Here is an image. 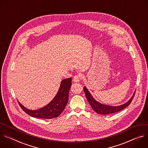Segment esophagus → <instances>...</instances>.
I'll return each mask as SVG.
<instances>
[{"label":"esophagus","instance_id":"obj_1","mask_svg":"<svg viewBox=\"0 0 148 148\" xmlns=\"http://www.w3.org/2000/svg\"><path fill=\"white\" fill-rule=\"evenodd\" d=\"M82 75H75L73 77V81L75 82H79L82 79Z\"/></svg>","mask_w":148,"mask_h":148}]
</instances>
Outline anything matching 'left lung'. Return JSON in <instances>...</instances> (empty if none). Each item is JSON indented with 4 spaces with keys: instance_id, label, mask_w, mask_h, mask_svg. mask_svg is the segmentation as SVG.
Masks as SVG:
<instances>
[{
    "instance_id": "8db88e82",
    "label": "left lung",
    "mask_w": 148,
    "mask_h": 148,
    "mask_svg": "<svg viewBox=\"0 0 148 148\" xmlns=\"http://www.w3.org/2000/svg\"><path fill=\"white\" fill-rule=\"evenodd\" d=\"M84 90L86 97L87 98V100L89 103L90 105L91 106V107L92 108V109L97 113L101 114H108L114 113L118 112L119 111H121L122 109H125V108L127 107L130 105L131 102H132V99H134V97L135 96V92L134 93V95L132 96V97L130 98V99L125 104H123L122 105L118 106H108V105L100 103L99 102L95 101L86 87L84 88Z\"/></svg>"
}]
</instances>
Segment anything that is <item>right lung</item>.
Wrapping results in <instances>:
<instances>
[{"instance_id": "obj_1", "label": "right lung", "mask_w": 148, "mask_h": 148, "mask_svg": "<svg viewBox=\"0 0 148 148\" xmlns=\"http://www.w3.org/2000/svg\"><path fill=\"white\" fill-rule=\"evenodd\" d=\"M72 85V77L62 80L59 89L53 98V99L48 105L36 110H32L24 107L18 102L19 106L29 115L38 118L52 119L59 116L66 106L69 92Z\"/></svg>"}]
</instances>
